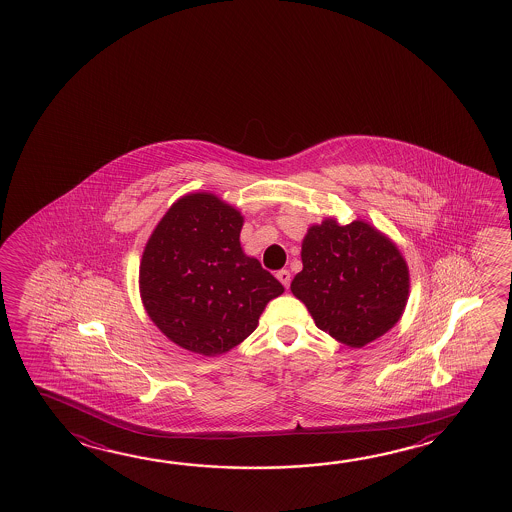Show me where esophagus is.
I'll list each match as a JSON object with an SVG mask.
<instances>
[{"label": "esophagus", "instance_id": "1", "mask_svg": "<svg viewBox=\"0 0 512 512\" xmlns=\"http://www.w3.org/2000/svg\"><path fill=\"white\" fill-rule=\"evenodd\" d=\"M276 278L281 281V285L285 287V289H289L290 287V272L287 269L279 270L278 274H276Z\"/></svg>", "mask_w": 512, "mask_h": 512}]
</instances>
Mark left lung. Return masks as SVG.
<instances>
[{"mask_svg":"<svg viewBox=\"0 0 512 512\" xmlns=\"http://www.w3.org/2000/svg\"><path fill=\"white\" fill-rule=\"evenodd\" d=\"M303 270L290 290L316 326L361 348L395 325L406 307L408 265L399 249L368 223L312 225L301 247Z\"/></svg>","mask_w":512,"mask_h":512,"instance_id":"1","label":"left lung"}]
</instances>
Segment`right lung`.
Listing matches in <instances>:
<instances>
[{
  "instance_id": "right-lung-1",
  "label": "right lung",
  "mask_w": 512,
  "mask_h": 512,
  "mask_svg": "<svg viewBox=\"0 0 512 512\" xmlns=\"http://www.w3.org/2000/svg\"><path fill=\"white\" fill-rule=\"evenodd\" d=\"M242 225V214L220 198L187 195L171 205L144 249L142 303L164 335L189 352H229L285 290L243 254Z\"/></svg>"
}]
</instances>
